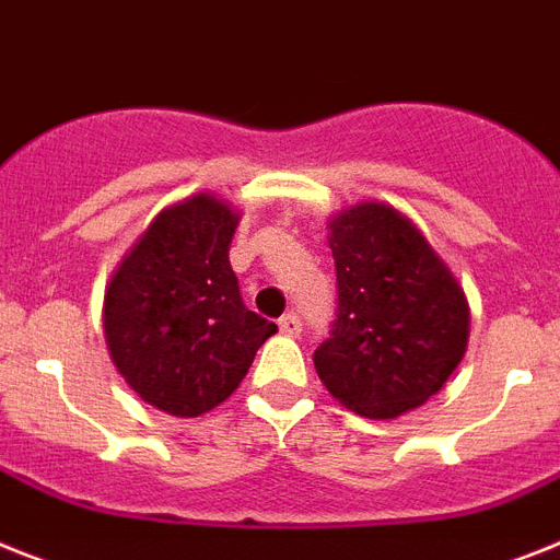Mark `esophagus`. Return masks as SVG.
<instances>
[{
  "label": "esophagus",
  "mask_w": 560,
  "mask_h": 560,
  "mask_svg": "<svg viewBox=\"0 0 560 560\" xmlns=\"http://www.w3.org/2000/svg\"><path fill=\"white\" fill-rule=\"evenodd\" d=\"M277 326H280V331H283V335H289V337H298L300 331H303L298 314H283V317L277 320Z\"/></svg>",
  "instance_id": "1"
}]
</instances>
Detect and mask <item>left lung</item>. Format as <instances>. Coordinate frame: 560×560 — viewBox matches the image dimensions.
<instances>
[{
    "label": "left lung",
    "mask_w": 560,
    "mask_h": 560,
    "mask_svg": "<svg viewBox=\"0 0 560 560\" xmlns=\"http://www.w3.org/2000/svg\"><path fill=\"white\" fill-rule=\"evenodd\" d=\"M337 320L314 369L335 400L372 420L412 412L443 389L469 340V303L423 231L389 202L329 220Z\"/></svg>",
    "instance_id": "left-lung-1"
}]
</instances>
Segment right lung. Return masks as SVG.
I'll return each instance as SVG.
<instances>
[{"instance_id":"add662e5","label":"right lung","mask_w":560,"mask_h":560,"mask_svg":"<svg viewBox=\"0 0 560 560\" xmlns=\"http://www.w3.org/2000/svg\"><path fill=\"white\" fill-rule=\"evenodd\" d=\"M240 211L200 191L163 208L125 254L103 303L108 354L148 406L197 418L246 377L277 331L248 312L229 246Z\"/></svg>"}]
</instances>
